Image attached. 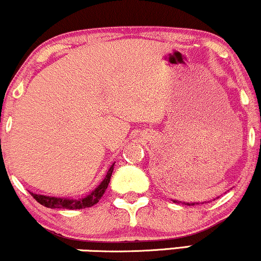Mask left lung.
Here are the masks:
<instances>
[{"label": "left lung", "instance_id": "left-lung-1", "mask_svg": "<svg viewBox=\"0 0 261 261\" xmlns=\"http://www.w3.org/2000/svg\"><path fill=\"white\" fill-rule=\"evenodd\" d=\"M173 201H174V203H177L176 200H173ZM183 204H186V203H183ZM186 205H194V203H187Z\"/></svg>", "mask_w": 261, "mask_h": 261}]
</instances>
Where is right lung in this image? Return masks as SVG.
Returning <instances> with one entry per match:
<instances>
[{
	"mask_svg": "<svg viewBox=\"0 0 261 261\" xmlns=\"http://www.w3.org/2000/svg\"><path fill=\"white\" fill-rule=\"evenodd\" d=\"M113 171V165L110 167L109 172H107L106 177L103 178L100 186L97 187L95 191L91 192L88 197L83 199H67V198H55V197H46V195L35 194V193H30L33 198L38 201L39 204L44 205L46 207H51V209H85V207H90L93 205L99 203L101 197L105 193L107 186H109L110 179H111V174Z\"/></svg>",
	"mask_w": 261,
	"mask_h": 261,
	"instance_id": "add662e5",
	"label": "right lung"
}]
</instances>
